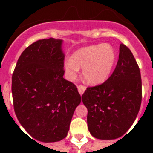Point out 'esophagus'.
<instances>
[{"mask_svg":"<svg viewBox=\"0 0 153 153\" xmlns=\"http://www.w3.org/2000/svg\"><path fill=\"white\" fill-rule=\"evenodd\" d=\"M78 91H79V93L82 95L86 91V86H82V85H79V86H78Z\"/></svg>","mask_w":153,"mask_h":153,"instance_id":"34e87169","label":"esophagus"}]
</instances>
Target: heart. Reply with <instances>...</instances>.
I'll return each instance as SVG.
<instances>
[{
  "label": "heart",
  "instance_id": "heart-1",
  "mask_svg": "<svg viewBox=\"0 0 153 153\" xmlns=\"http://www.w3.org/2000/svg\"><path fill=\"white\" fill-rule=\"evenodd\" d=\"M115 49L109 44L85 47L65 60L64 69L67 77L74 79L82 68L85 81L91 85H98L108 78L116 62Z\"/></svg>",
  "mask_w": 153,
  "mask_h": 153
}]
</instances>
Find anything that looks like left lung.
Instances as JSON below:
<instances>
[{
    "label": "left lung",
    "mask_w": 153,
    "mask_h": 153,
    "mask_svg": "<svg viewBox=\"0 0 153 153\" xmlns=\"http://www.w3.org/2000/svg\"><path fill=\"white\" fill-rule=\"evenodd\" d=\"M82 99L93 137L117 139L129 129L140 110L142 85L140 68L128 47L121 44L113 74L102 84L87 87Z\"/></svg>",
    "instance_id": "left-lung-1"
}]
</instances>
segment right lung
I'll return each mask as SVG.
<instances>
[{"instance_id":"right-lung-1","label":"right lung","mask_w":153,"mask_h":153,"mask_svg":"<svg viewBox=\"0 0 153 153\" xmlns=\"http://www.w3.org/2000/svg\"><path fill=\"white\" fill-rule=\"evenodd\" d=\"M62 39H39L20 55L12 77L14 111L30 136L42 142L65 138L82 98L63 79Z\"/></svg>"}]
</instances>
